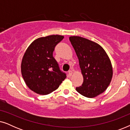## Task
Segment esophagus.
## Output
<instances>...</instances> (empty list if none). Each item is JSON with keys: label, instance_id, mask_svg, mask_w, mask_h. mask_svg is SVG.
<instances>
[{"label": "esophagus", "instance_id": "esophagus-1", "mask_svg": "<svg viewBox=\"0 0 130 130\" xmlns=\"http://www.w3.org/2000/svg\"><path fill=\"white\" fill-rule=\"evenodd\" d=\"M72 74H73V72H72V70H70V71H69V72H68V76H69V77H70L71 76H72Z\"/></svg>", "mask_w": 130, "mask_h": 130}]
</instances>
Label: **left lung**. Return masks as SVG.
I'll return each instance as SVG.
<instances>
[{"instance_id": "left-lung-1", "label": "left lung", "mask_w": 130, "mask_h": 130, "mask_svg": "<svg viewBox=\"0 0 130 130\" xmlns=\"http://www.w3.org/2000/svg\"><path fill=\"white\" fill-rule=\"evenodd\" d=\"M79 59L83 77L76 90L87 98L97 96L105 90L112 77V66L105 50L96 42L79 36L69 37Z\"/></svg>"}]
</instances>
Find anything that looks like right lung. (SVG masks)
<instances>
[{"label": "right lung", "mask_w": 130, "mask_h": 130, "mask_svg": "<svg viewBox=\"0 0 130 130\" xmlns=\"http://www.w3.org/2000/svg\"><path fill=\"white\" fill-rule=\"evenodd\" d=\"M63 38L59 35L41 37L26 49L21 63V73L26 85L35 93H51L66 78L53 56L55 47Z\"/></svg>", "instance_id": "obj_1"}]
</instances>
